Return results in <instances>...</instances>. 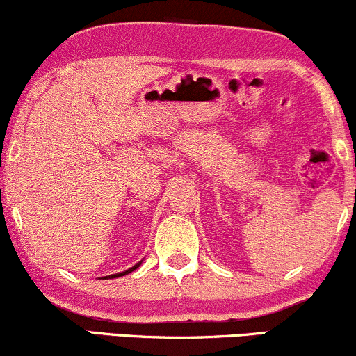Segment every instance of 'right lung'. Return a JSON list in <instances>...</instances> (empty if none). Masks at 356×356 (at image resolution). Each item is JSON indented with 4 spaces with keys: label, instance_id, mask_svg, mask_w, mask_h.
<instances>
[{
    "label": "right lung",
    "instance_id": "add662e5",
    "mask_svg": "<svg viewBox=\"0 0 356 356\" xmlns=\"http://www.w3.org/2000/svg\"><path fill=\"white\" fill-rule=\"evenodd\" d=\"M140 264H142V261H140V263H137L136 266H132V268H129V269H127V271L115 273V275H110V276H104V280H108V277H120V276H125V275H129V273H132L134 269H137L138 266H140Z\"/></svg>",
    "mask_w": 356,
    "mask_h": 356
}]
</instances>
